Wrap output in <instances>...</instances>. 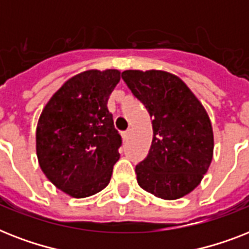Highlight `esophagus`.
<instances>
[{"label": "esophagus", "instance_id": "esophagus-1", "mask_svg": "<svg viewBox=\"0 0 249 249\" xmlns=\"http://www.w3.org/2000/svg\"><path fill=\"white\" fill-rule=\"evenodd\" d=\"M130 134H131V130H126V131H123L122 132V136L124 140H127L128 137H130Z\"/></svg>", "mask_w": 249, "mask_h": 249}]
</instances>
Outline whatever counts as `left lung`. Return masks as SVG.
Masks as SVG:
<instances>
[{"label": "left lung", "instance_id": "obj_1", "mask_svg": "<svg viewBox=\"0 0 249 249\" xmlns=\"http://www.w3.org/2000/svg\"><path fill=\"white\" fill-rule=\"evenodd\" d=\"M122 79L153 119L148 156L135 168L141 188L162 199L186 196L199 185L213 156L210 117L178 75L124 71Z\"/></svg>", "mask_w": 249, "mask_h": 249}]
</instances>
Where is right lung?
<instances>
[{"label": "right lung", "mask_w": 249, "mask_h": 249, "mask_svg": "<svg viewBox=\"0 0 249 249\" xmlns=\"http://www.w3.org/2000/svg\"><path fill=\"white\" fill-rule=\"evenodd\" d=\"M119 79L117 69L82 71L53 93L41 113L36 131L39 167L73 198L103 190L119 159L122 137L107 107Z\"/></svg>", "instance_id": "1"}]
</instances>
